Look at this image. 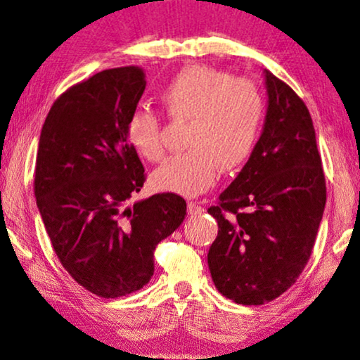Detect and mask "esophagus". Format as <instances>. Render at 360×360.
I'll list each match as a JSON object with an SVG mask.
<instances>
[{
    "label": "esophagus",
    "mask_w": 360,
    "mask_h": 360,
    "mask_svg": "<svg viewBox=\"0 0 360 360\" xmlns=\"http://www.w3.org/2000/svg\"><path fill=\"white\" fill-rule=\"evenodd\" d=\"M188 212L189 215H199L204 212V207L199 202H193V200H191V202H188Z\"/></svg>",
    "instance_id": "1"
}]
</instances>
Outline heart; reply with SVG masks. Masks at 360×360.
I'll use <instances>...</instances> for the list:
<instances>
[{
    "mask_svg": "<svg viewBox=\"0 0 360 360\" xmlns=\"http://www.w3.org/2000/svg\"><path fill=\"white\" fill-rule=\"evenodd\" d=\"M167 117L189 122L183 155L172 156L153 172L162 193L198 195L214 186L220 169L233 171L252 155L260 133L265 98L250 79L207 65L186 67L161 94ZM133 150L148 161L165 156L161 120L150 110H135L127 122Z\"/></svg>",
    "mask_w": 360,
    "mask_h": 360,
    "instance_id": "obj_1",
    "label": "heart"
}]
</instances>
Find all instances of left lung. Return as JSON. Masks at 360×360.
<instances>
[{
	"label": "left lung",
	"mask_w": 360,
	"mask_h": 360,
	"mask_svg": "<svg viewBox=\"0 0 360 360\" xmlns=\"http://www.w3.org/2000/svg\"><path fill=\"white\" fill-rule=\"evenodd\" d=\"M266 115L250 158L207 212L219 233L207 253L225 298L263 304L283 295L304 270L326 205V181L309 110L263 70Z\"/></svg>",
	"instance_id": "obj_1"
}]
</instances>
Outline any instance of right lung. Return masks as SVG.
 Segmentation results:
<instances>
[{
  "mask_svg": "<svg viewBox=\"0 0 360 360\" xmlns=\"http://www.w3.org/2000/svg\"><path fill=\"white\" fill-rule=\"evenodd\" d=\"M146 80L118 67L74 85L42 124L34 195L62 266L102 298L141 290L155 273V248L183 224L186 200L166 193L136 200L145 183L127 138Z\"/></svg>",
  "mask_w": 360,
  "mask_h": 360,
  "instance_id": "obj_1",
  "label": "right lung"
}]
</instances>
